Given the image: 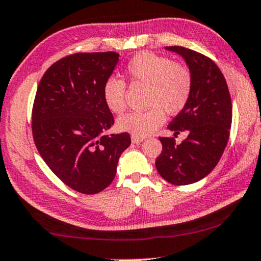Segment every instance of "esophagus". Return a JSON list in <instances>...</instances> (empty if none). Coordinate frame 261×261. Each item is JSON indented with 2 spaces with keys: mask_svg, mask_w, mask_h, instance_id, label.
I'll return each mask as SVG.
<instances>
[{
  "mask_svg": "<svg viewBox=\"0 0 261 261\" xmlns=\"http://www.w3.org/2000/svg\"><path fill=\"white\" fill-rule=\"evenodd\" d=\"M131 141L135 144H140L141 142L144 141V137H140V136H135V135H131Z\"/></svg>",
  "mask_w": 261,
  "mask_h": 261,
  "instance_id": "esophagus-1",
  "label": "esophagus"
}]
</instances>
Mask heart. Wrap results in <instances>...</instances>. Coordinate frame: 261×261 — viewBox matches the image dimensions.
Here are the masks:
<instances>
[{"label": "heart", "instance_id": "heart-1", "mask_svg": "<svg viewBox=\"0 0 261 261\" xmlns=\"http://www.w3.org/2000/svg\"><path fill=\"white\" fill-rule=\"evenodd\" d=\"M126 72L135 82L149 85L147 111H135L121 116L117 121L121 131L144 137L154 133L165 121V112L174 114L186 105L192 90V77L189 69L172 60L151 52H142L128 62ZM106 106L114 113L126 107L125 82L118 77L107 79L102 88Z\"/></svg>", "mask_w": 261, "mask_h": 261}]
</instances>
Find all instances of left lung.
Segmentation results:
<instances>
[{"label": "left lung", "mask_w": 261, "mask_h": 261, "mask_svg": "<svg viewBox=\"0 0 261 261\" xmlns=\"http://www.w3.org/2000/svg\"><path fill=\"white\" fill-rule=\"evenodd\" d=\"M165 48L181 56L192 77L186 105L168 125L175 135L187 131L189 136L180 144L173 137H160L162 152L155 165L166 181L189 185L205 178L227 147L231 99L223 74L210 58L182 46Z\"/></svg>", "instance_id": "obj_1"}]
</instances>
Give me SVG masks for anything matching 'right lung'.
Here are the masks:
<instances>
[{"mask_svg": "<svg viewBox=\"0 0 261 261\" xmlns=\"http://www.w3.org/2000/svg\"><path fill=\"white\" fill-rule=\"evenodd\" d=\"M117 52L74 54L45 71L32 111V133L45 163L65 185L95 194L113 181L130 135H105L114 123L102 88Z\"/></svg>", "mask_w": 261, "mask_h": 261, "instance_id": "1", "label": "right lung"}]
</instances>
